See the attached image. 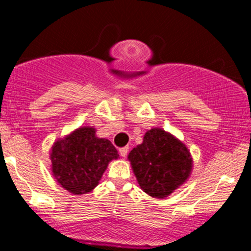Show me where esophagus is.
Returning a JSON list of instances; mask_svg holds the SVG:
<instances>
[{
	"label": "esophagus",
	"mask_w": 251,
	"mask_h": 251,
	"mask_svg": "<svg viewBox=\"0 0 251 251\" xmlns=\"http://www.w3.org/2000/svg\"><path fill=\"white\" fill-rule=\"evenodd\" d=\"M119 153H120V155L123 156V158H126V155H127V153H128V147H124V148H120V149H119Z\"/></svg>",
	"instance_id": "esophagus-1"
}]
</instances>
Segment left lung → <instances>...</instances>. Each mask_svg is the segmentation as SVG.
Returning <instances> with one entry per match:
<instances>
[{
  "label": "left lung",
  "instance_id": "obj_1",
  "mask_svg": "<svg viewBox=\"0 0 251 251\" xmlns=\"http://www.w3.org/2000/svg\"><path fill=\"white\" fill-rule=\"evenodd\" d=\"M142 191L164 199L189 178L193 158L186 144L160 127L148 130L143 142L128 153Z\"/></svg>",
  "mask_w": 251,
  "mask_h": 251
}]
</instances>
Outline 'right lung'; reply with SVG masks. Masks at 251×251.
Returning <instances> with one entry per match:
<instances>
[{"label":"right lung","instance_id":"add662e5","mask_svg":"<svg viewBox=\"0 0 251 251\" xmlns=\"http://www.w3.org/2000/svg\"><path fill=\"white\" fill-rule=\"evenodd\" d=\"M50 170L58 184L75 196L96 188L118 151L107 138L96 135L93 126H81L50 147Z\"/></svg>","mask_w":251,"mask_h":251}]
</instances>
